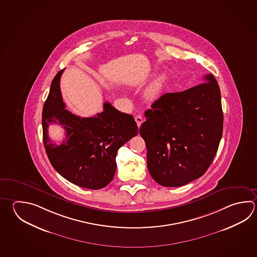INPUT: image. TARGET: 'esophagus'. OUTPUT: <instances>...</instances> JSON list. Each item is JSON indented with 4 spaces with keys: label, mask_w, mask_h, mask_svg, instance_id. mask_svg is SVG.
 Instances as JSON below:
<instances>
[{
    "label": "esophagus",
    "mask_w": 257,
    "mask_h": 257,
    "mask_svg": "<svg viewBox=\"0 0 257 257\" xmlns=\"http://www.w3.org/2000/svg\"><path fill=\"white\" fill-rule=\"evenodd\" d=\"M135 119H136V123H137V126L138 127H140L141 124L143 123V121H144V119H143V117L141 116V115H136L135 117Z\"/></svg>",
    "instance_id": "1"
}]
</instances>
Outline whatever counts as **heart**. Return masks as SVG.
Wrapping results in <instances>:
<instances>
[{"label":"heart","mask_w":257,"mask_h":257,"mask_svg":"<svg viewBox=\"0 0 257 257\" xmlns=\"http://www.w3.org/2000/svg\"><path fill=\"white\" fill-rule=\"evenodd\" d=\"M163 83H164V76L160 75L155 78L146 89V95L151 99H154L155 97L158 96L163 87Z\"/></svg>","instance_id":"heart-1"}]
</instances>
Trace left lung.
I'll list each match as a JSON object with an SVG mask.
<instances>
[{
	"instance_id": "obj_1",
	"label": "left lung",
	"mask_w": 257,
	"mask_h": 257,
	"mask_svg": "<svg viewBox=\"0 0 257 257\" xmlns=\"http://www.w3.org/2000/svg\"><path fill=\"white\" fill-rule=\"evenodd\" d=\"M178 92H167L146 111L140 135L147 166L156 183L178 187L208 169L223 134L221 92L215 78Z\"/></svg>"
}]
</instances>
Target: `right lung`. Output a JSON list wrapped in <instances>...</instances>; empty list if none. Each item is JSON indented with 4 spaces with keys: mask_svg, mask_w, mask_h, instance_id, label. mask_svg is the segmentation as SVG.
I'll return each instance as SVG.
<instances>
[{
    "mask_svg": "<svg viewBox=\"0 0 257 257\" xmlns=\"http://www.w3.org/2000/svg\"><path fill=\"white\" fill-rule=\"evenodd\" d=\"M63 70L54 78L43 109V138L50 163L69 182L88 189L105 187L116 171L117 152L137 136L131 114L118 111L110 102L93 117H80L65 109L60 89ZM60 124L67 137L62 145L48 136L50 124Z\"/></svg>",
    "mask_w": 257,
    "mask_h": 257,
    "instance_id": "1",
    "label": "right lung"
}]
</instances>
